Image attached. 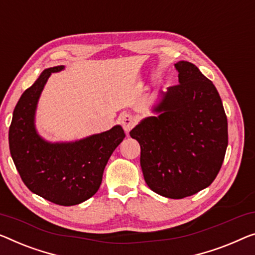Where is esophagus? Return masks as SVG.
<instances>
[{"mask_svg":"<svg viewBox=\"0 0 255 255\" xmlns=\"http://www.w3.org/2000/svg\"><path fill=\"white\" fill-rule=\"evenodd\" d=\"M120 123H121V125H123L124 130L128 134V132L130 131V129L136 125V120L132 116L125 113V115H121V117H120Z\"/></svg>","mask_w":255,"mask_h":255,"instance_id":"1","label":"esophagus"}]
</instances>
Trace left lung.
<instances>
[{
	"label": "left lung",
	"mask_w": 255,
	"mask_h": 255,
	"mask_svg": "<svg viewBox=\"0 0 255 255\" xmlns=\"http://www.w3.org/2000/svg\"><path fill=\"white\" fill-rule=\"evenodd\" d=\"M178 85L160 93L157 117L143 119L129 132L140 145L147 187L182 199L207 188L221 168L228 146V121L221 97L192 63L175 64Z\"/></svg>",
	"instance_id": "8db88e82"
}]
</instances>
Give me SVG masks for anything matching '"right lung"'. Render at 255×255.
<instances>
[{"label": "right lung", "mask_w": 255, "mask_h": 255, "mask_svg": "<svg viewBox=\"0 0 255 255\" xmlns=\"http://www.w3.org/2000/svg\"><path fill=\"white\" fill-rule=\"evenodd\" d=\"M62 70L63 65L44 70L19 98L9 128V146L19 175L30 191L54 204L73 206L97 192L110 157L126 135L119 125L75 142L51 143L37 134L35 111L40 95L51 73Z\"/></svg>", "instance_id": "1"}]
</instances>
